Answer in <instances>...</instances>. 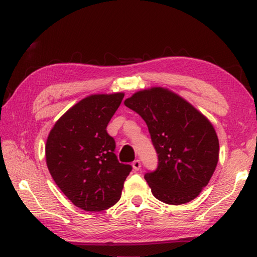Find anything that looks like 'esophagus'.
<instances>
[{
    "instance_id": "obj_1",
    "label": "esophagus",
    "mask_w": 257,
    "mask_h": 257,
    "mask_svg": "<svg viewBox=\"0 0 257 257\" xmlns=\"http://www.w3.org/2000/svg\"><path fill=\"white\" fill-rule=\"evenodd\" d=\"M132 166H133L134 170H139L141 168V161L140 160H134L132 163Z\"/></svg>"
}]
</instances>
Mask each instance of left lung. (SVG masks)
<instances>
[{
    "label": "left lung",
    "instance_id": "1",
    "mask_svg": "<svg viewBox=\"0 0 257 257\" xmlns=\"http://www.w3.org/2000/svg\"><path fill=\"white\" fill-rule=\"evenodd\" d=\"M147 123L158 155V167L145 178L156 199L167 204L187 203L208 185L219 159L213 125L185 99L156 87L124 101Z\"/></svg>",
    "mask_w": 257,
    "mask_h": 257
}]
</instances>
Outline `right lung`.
<instances>
[{"label": "right lung", "mask_w": 257, "mask_h": 257, "mask_svg": "<svg viewBox=\"0 0 257 257\" xmlns=\"http://www.w3.org/2000/svg\"><path fill=\"white\" fill-rule=\"evenodd\" d=\"M123 92L91 94L71 107L49 132L45 147L54 182L75 206L102 211L120 199L131 165L120 164L107 125Z\"/></svg>", "instance_id": "right-lung-1"}]
</instances>
